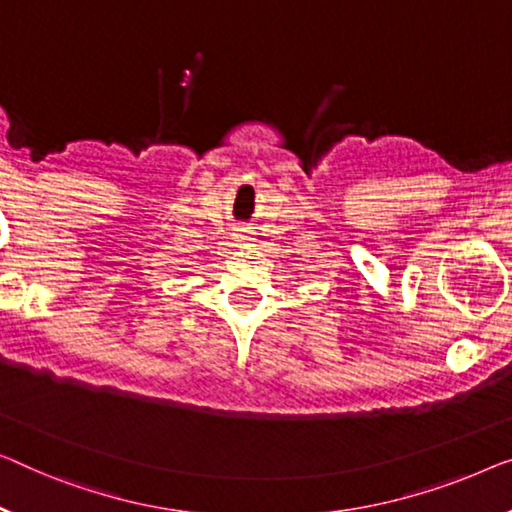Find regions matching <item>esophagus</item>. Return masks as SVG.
<instances>
[{
    "mask_svg": "<svg viewBox=\"0 0 512 512\" xmlns=\"http://www.w3.org/2000/svg\"><path fill=\"white\" fill-rule=\"evenodd\" d=\"M236 241H239V243H243V246H246V243H248L250 239H248V236H246V234H239V239H236Z\"/></svg>",
    "mask_w": 512,
    "mask_h": 512,
    "instance_id": "34e87169",
    "label": "esophagus"
}]
</instances>
